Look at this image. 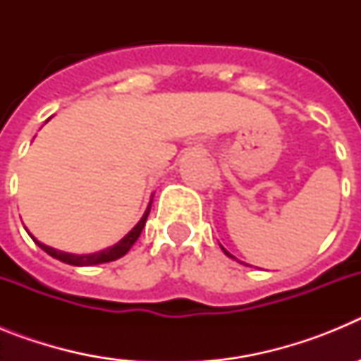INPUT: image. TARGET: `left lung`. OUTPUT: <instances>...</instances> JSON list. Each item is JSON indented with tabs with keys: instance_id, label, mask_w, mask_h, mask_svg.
Segmentation results:
<instances>
[{
	"instance_id": "8db88e82",
	"label": "left lung",
	"mask_w": 361,
	"mask_h": 361,
	"mask_svg": "<svg viewBox=\"0 0 361 361\" xmlns=\"http://www.w3.org/2000/svg\"><path fill=\"white\" fill-rule=\"evenodd\" d=\"M222 250H224V247H222ZM224 253H226V255H228V257H231V255H229V253H228V251H226V250H224ZM231 258H235V257H231Z\"/></svg>"
}]
</instances>
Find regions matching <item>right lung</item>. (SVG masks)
Wrapping results in <instances>:
<instances>
[{"label": "right lung", "mask_w": 361, "mask_h": 361, "mask_svg": "<svg viewBox=\"0 0 361 361\" xmlns=\"http://www.w3.org/2000/svg\"><path fill=\"white\" fill-rule=\"evenodd\" d=\"M149 209H152V202L148 204V208H146L145 215H142V219L137 222L135 228H133L132 231L126 235V237L121 238V240L117 242L116 245H111V247H108V250H103L101 253H94V255L63 253V251H57V250H54V247H49V245L41 244V242H37L34 237H32V238H34V242L39 245L44 253H49L50 257L57 258V260H61V262H65V264H70V266H95V264L111 262V260H117V258H121L123 255L128 253L130 247L135 244V240L139 238V235H141L142 228H145L146 219H148V215H149Z\"/></svg>", "instance_id": "obj_1"}]
</instances>
